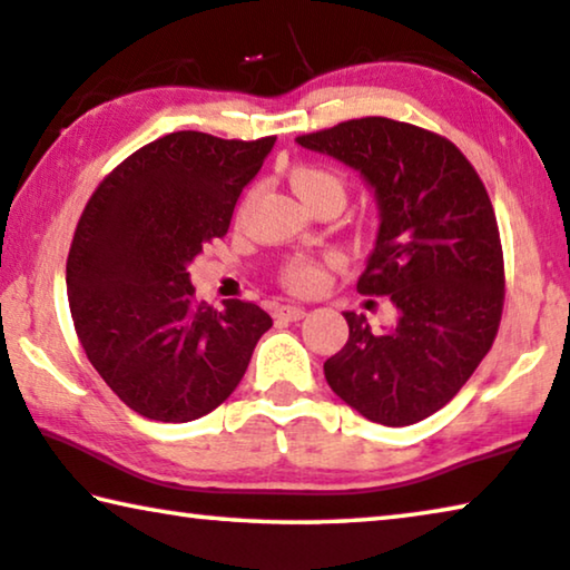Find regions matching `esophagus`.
<instances>
[{
	"label": "esophagus",
	"mask_w": 570,
	"mask_h": 570,
	"mask_svg": "<svg viewBox=\"0 0 570 570\" xmlns=\"http://www.w3.org/2000/svg\"><path fill=\"white\" fill-rule=\"evenodd\" d=\"M275 318L277 321H301V318H305V308H301V305H277Z\"/></svg>",
	"instance_id": "34e87169"
}]
</instances>
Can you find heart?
Segmentation results:
<instances>
[{
  "instance_id": "heart-1",
  "label": "heart",
  "mask_w": 570,
  "mask_h": 570,
  "mask_svg": "<svg viewBox=\"0 0 570 570\" xmlns=\"http://www.w3.org/2000/svg\"><path fill=\"white\" fill-rule=\"evenodd\" d=\"M291 183L305 204L311 208L323 204V200H338L344 206L346 186L338 173L323 168V165L301 163L291 170ZM283 283L293 293H315L326 283V262L315 257H293L283 267Z\"/></svg>"
}]
</instances>
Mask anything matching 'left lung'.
I'll list each match as a JSON object with an SVG mask.
<instances>
[{"mask_svg": "<svg viewBox=\"0 0 570 570\" xmlns=\"http://www.w3.org/2000/svg\"><path fill=\"white\" fill-rule=\"evenodd\" d=\"M297 145L372 186L380 232L356 291L395 308L387 331L344 313L348 341L323 364L326 382L372 423L413 425L456 397L494 344L504 257L492 200L451 139L407 121L348 119Z\"/></svg>", "mask_w": 570, "mask_h": 570, "instance_id": "obj_1", "label": "left lung"}]
</instances>
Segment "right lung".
<instances>
[{
  "label": "right lung",
  "instance_id": "right-lung-1",
  "mask_svg": "<svg viewBox=\"0 0 570 570\" xmlns=\"http://www.w3.org/2000/svg\"><path fill=\"white\" fill-rule=\"evenodd\" d=\"M275 137L173 132L99 183L66 265L76 336L137 415L204 417L232 395L273 318L249 301H196L188 265L229 232L236 198Z\"/></svg>",
  "mask_w": 570,
  "mask_h": 570
}]
</instances>
